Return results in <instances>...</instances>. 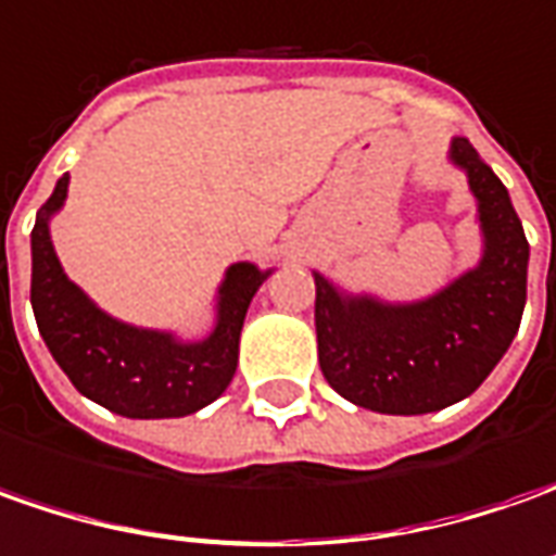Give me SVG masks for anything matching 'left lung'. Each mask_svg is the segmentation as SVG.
<instances>
[{
  "mask_svg": "<svg viewBox=\"0 0 556 556\" xmlns=\"http://www.w3.org/2000/svg\"><path fill=\"white\" fill-rule=\"evenodd\" d=\"M450 165L477 202L480 258L425 298L388 301L351 292L314 270L316 351L326 381L381 415L440 412L477 391L507 354L527 307L529 242L507 187L468 138H452Z\"/></svg>",
  "mask_w": 556,
  "mask_h": 556,
  "instance_id": "obj_1",
  "label": "left lung"
}]
</instances>
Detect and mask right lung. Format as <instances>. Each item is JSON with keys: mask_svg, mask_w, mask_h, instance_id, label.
Masks as SVG:
<instances>
[{"mask_svg": "<svg viewBox=\"0 0 556 556\" xmlns=\"http://www.w3.org/2000/svg\"><path fill=\"white\" fill-rule=\"evenodd\" d=\"M70 175L58 178L29 233V304L39 336L73 388L123 418H184L215 403L233 381L240 332L252 298L274 274L233 261L212 301V329L184 338L106 314L64 274L51 242V218L67 202Z\"/></svg>", "mask_w": 556, "mask_h": 556, "instance_id": "obj_1", "label": "right lung"}]
</instances>
